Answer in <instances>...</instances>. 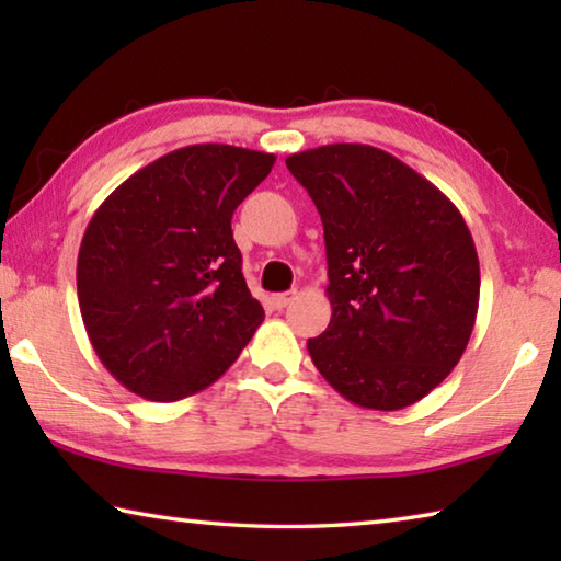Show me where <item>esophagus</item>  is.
Segmentation results:
<instances>
[{
  "label": "esophagus",
  "mask_w": 561,
  "mask_h": 561,
  "mask_svg": "<svg viewBox=\"0 0 561 561\" xmlns=\"http://www.w3.org/2000/svg\"><path fill=\"white\" fill-rule=\"evenodd\" d=\"M294 299V291H284V294H274L272 297V307L274 309H284L287 304Z\"/></svg>",
  "instance_id": "34e87169"
}]
</instances>
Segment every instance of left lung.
I'll return each mask as SVG.
<instances>
[{"mask_svg":"<svg viewBox=\"0 0 561 561\" xmlns=\"http://www.w3.org/2000/svg\"><path fill=\"white\" fill-rule=\"evenodd\" d=\"M324 225L331 321L307 341L329 386L360 408L401 411L458 366L480 301L462 215L381 148L331 144L287 158Z\"/></svg>","mask_w":561,"mask_h":561,"instance_id":"8db88e82","label":"left lung"}]
</instances>
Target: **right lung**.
<instances>
[{
  "label": "right lung",
  "instance_id": "obj_1",
  "mask_svg": "<svg viewBox=\"0 0 561 561\" xmlns=\"http://www.w3.org/2000/svg\"><path fill=\"white\" fill-rule=\"evenodd\" d=\"M272 165V153L237 146L178 148L93 213L76 291L93 351L128 391L158 403L203 391L262 324L232 213Z\"/></svg>",
  "mask_w": 561,
  "mask_h": 561
}]
</instances>
